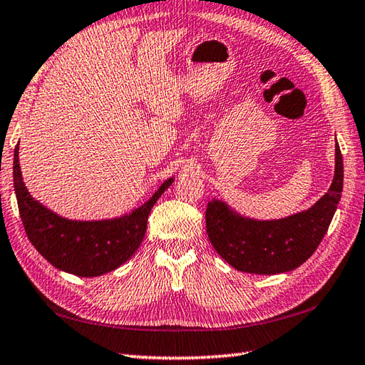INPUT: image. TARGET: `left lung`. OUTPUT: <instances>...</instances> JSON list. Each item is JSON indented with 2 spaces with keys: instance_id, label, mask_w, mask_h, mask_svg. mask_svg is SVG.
<instances>
[{
  "instance_id": "1",
  "label": "left lung",
  "mask_w": 365,
  "mask_h": 365,
  "mask_svg": "<svg viewBox=\"0 0 365 365\" xmlns=\"http://www.w3.org/2000/svg\"><path fill=\"white\" fill-rule=\"evenodd\" d=\"M343 189V159L335 146L331 189L310 210L278 219L254 221L238 216L224 202L206 206V233L219 256L240 272L274 274L300 267L316 251L331 225Z\"/></svg>"
}]
</instances>
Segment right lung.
Here are the masks:
<instances>
[{"instance_id": "add662e5", "label": "right lung", "mask_w": 365, "mask_h": 365, "mask_svg": "<svg viewBox=\"0 0 365 365\" xmlns=\"http://www.w3.org/2000/svg\"><path fill=\"white\" fill-rule=\"evenodd\" d=\"M171 182L173 178L127 216L111 221H68L33 200L20 173L19 148L14 150V189L29 240L53 267L78 277H100L133 256L146 233L150 208Z\"/></svg>"}]
</instances>
